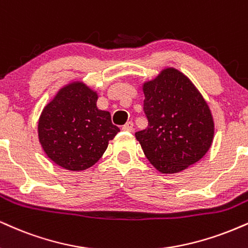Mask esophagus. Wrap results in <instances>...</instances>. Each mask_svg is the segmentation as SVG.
<instances>
[{"label": "esophagus", "instance_id": "34e87169", "mask_svg": "<svg viewBox=\"0 0 248 248\" xmlns=\"http://www.w3.org/2000/svg\"><path fill=\"white\" fill-rule=\"evenodd\" d=\"M122 129H124V132H133L134 122L133 121H128L127 124H124V126H122Z\"/></svg>", "mask_w": 248, "mask_h": 248}]
</instances>
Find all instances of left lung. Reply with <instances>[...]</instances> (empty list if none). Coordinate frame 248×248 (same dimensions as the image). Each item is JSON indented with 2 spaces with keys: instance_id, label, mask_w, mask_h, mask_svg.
<instances>
[{
  "instance_id": "8db88e82",
  "label": "left lung",
  "mask_w": 248,
  "mask_h": 248,
  "mask_svg": "<svg viewBox=\"0 0 248 248\" xmlns=\"http://www.w3.org/2000/svg\"><path fill=\"white\" fill-rule=\"evenodd\" d=\"M148 127L135 133L145 157L166 174L184 171L207 154L214 119L207 101L186 75L166 68L143 84Z\"/></svg>"
}]
</instances>
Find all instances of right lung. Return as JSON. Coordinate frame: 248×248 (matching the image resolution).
Listing matches in <instances>:
<instances>
[{
    "label": "right lung",
    "mask_w": 248,
    "mask_h": 248,
    "mask_svg": "<svg viewBox=\"0 0 248 248\" xmlns=\"http://www.w3.org/2000/svg\"><path fill=\"white\" fill-rule=\"evenodd\" d=\"M98 94L83 82L60 89L38 122L39 142L56 165L83 171L94 165L120 132L111 113L97 107Z\"/></svg>",
    "instance_id": "obj_1"
}]
</instances>
